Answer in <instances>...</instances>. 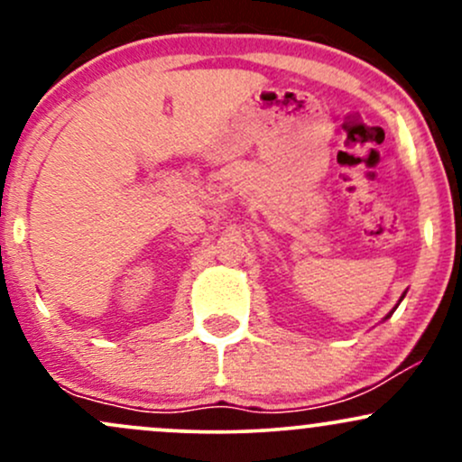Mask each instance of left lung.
I'll list each match as a JSON object with an SVG mask.
<instances>
[{
  "label": "left lung",
  "instance_id": "8db88e82",
  "mask_svg": "<svg viewBox=\"0 0 462 462\" xmlns=\"http://www.w3.org/2000/svg\"><path fill=\"white\" fill-rule=\"evenodd\" d=\"M402 298H404V295H402ZM400 301H402V300H400ZM393 310H395V309H393ZM393 310H391V312H393ZM391 312H389V315H391ZM389 315H386V317H389Z\"/></svg>",
  "mask_w": 462,
  "mask_h": 462
}]
</instances>
